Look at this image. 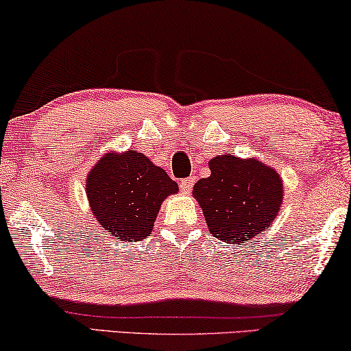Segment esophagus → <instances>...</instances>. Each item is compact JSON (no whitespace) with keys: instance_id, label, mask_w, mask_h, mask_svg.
I'll list each match as a JSON object with an SVG mask.
<instances>
[{"instance_id":"obj_1","label":"esophagus","mask_w":351,"mask_h":351,"mask_svg":"<svg viewBox=\"0 0 351 351\" xmlns=\"http://www.w3.org/2000/svg\"><path fill=\"white\" fill-rule=\"evenodd\" d=\"M194 182H195V176H187V178H184V180L180 181V189L182 192H191Z\"/></svg>"}]
</instances>
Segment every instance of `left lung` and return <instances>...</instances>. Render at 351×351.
<instances>
[{
  "mask_svg": "<svg viewBox=\"0 0 351 351\" xmlns=\"http://www.w3.org/2000/svg\"><path fill=\"white\" fill-rule=\"evenodd\" d=\"M208 165L211 175L195 182L194 197L213 237L245 243L270 227L283 199L278 173L263 162L234 156H218Z\"/></svg>",
  "mask_w": 351,
  "mask_h": 351,
  "instance_id": "left-lung-1",
  "label": "left lung"
}]
</instances>
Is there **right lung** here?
Listing matches in <instances>:
<instances>
[{
    "label": "right lung",
    "instance_id": "1",
    "mask_svg": "<svg viewBox=\"0 0 351 351\" xmlns=\"http://www.w3.org/2000/svg\"><path fill=\"white\" fill-rule=\"evenodd\" d=\"M87 197L98 223L121 240H141L151 234L167 195L178 184L145 154L127 151L108 154L87 176Z\"/></svg>",
    "mask_w": 351,
    "mask_h": 351
}]
</instances>
